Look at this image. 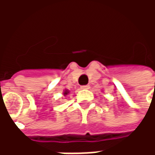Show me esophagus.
Wrapping results in <instances>:
<instances>
[{"instance_id":"1","label":"esophagus","mask_w":155,"mask_h":155,"mask_svg":"<svg viewBox=\"0 0 155 155\" xmlns=\"http://www.w3.org/2000/svg\"><path fill=\"white\" fill-rule=\"evenodd\" d=\"M81 88V89H84V90H87V89H90V85L89 84H85V85H82Z\"/></svg>"}]
</instances>
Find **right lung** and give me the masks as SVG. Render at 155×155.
Listing matches in <instances>:
<instances>
[{
  "instance_id": "add662e5",
  "label": "right lung",
  "mask_w": 155,
  "mask_h": 155,
  "mask_svg": "<svg viewBox=\"0 0 155 155\" xmlns=\"http://www.w3.org/2000/svg\"><path fill=\"white\" fill-rule=\"evenodd\" d=\"M69 94V91L68 90H64V95H66V94Z\"/></svg>"
}]
</instances>
